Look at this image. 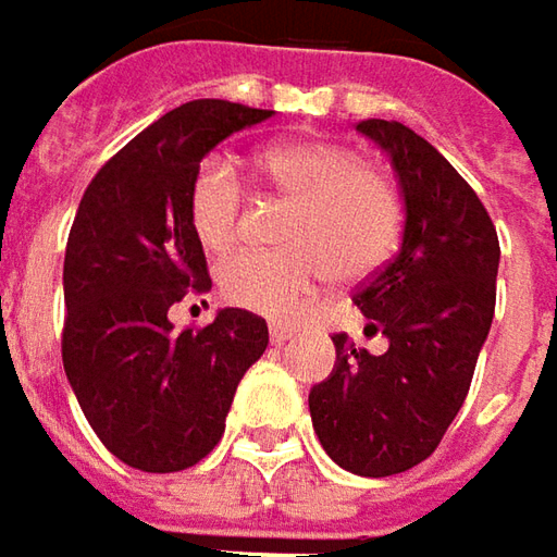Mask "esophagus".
<instances>
[{
  "label": "esophagus",
  "instance_id": "1",
  "mask_svg": "<svg viewBox=\"0 0 557 557\" xmlns=\"http://www.w3.org/2000/svg\"><path fill=\"white\" fill-rule=\"evenodd\" d=\"M268 330H271V342H274V345H283V342H289V338H293V333H296L293 326H286V323H280V320H274V323H271Z\"/></svg>",
  "mask_w": 557,
  "mask_h": 557
}]
</instances>
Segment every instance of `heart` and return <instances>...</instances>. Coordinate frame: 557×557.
I'll list each match as a JSON object with an SVG mask.
<instances>
[{
  "label": "heart",
  "mask_w": 557,
  "mask_h": 557,
  "mask_svg": "<svg viewBox=\"0 0 557 557\" xmlns=\"http://www.w3.org/2000/svg\"><path fill=\"white\" fill-rule=\"evenodd\" d=\"M259 175L293 200L283 227L286 249H243L221 264V296L264 317H296L326 280H363L392 259L404 227L394 182L363 163L355 147L330 138H296L268 147ZM187 219L209 252L243 237L246 184L234 160L212 153L194 172Z\"/></svg>",
  "instance_id": "1"
}]
</instances>
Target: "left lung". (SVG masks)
Listing matches in <instances>:
<instances>
[{
	"instance_id": "obj_1",
	"label": "left lung",
	"mask_w": 557,
	"mask_h": 557,
	"mask_svg": "<svg viewBox=\"0 0 557 557\" xmlns=\"http://www.w3.org/2000/svg\"><path fill=\"white\" fill-rule=\"evenodd\" d=\"M357 128L392 153L407 202L400 252L355 289L367 336H388V351L336 333V370L308 407L333 462L388 478L437 450L469 394L496 308L499 237L471 184L410 125Z\"/></svg>"
}]
</instances>
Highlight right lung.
I'll return each instance as SVG.
<instances>
[{"label": "right lung", "mask_w": 557, "mask_h": 557, "mask_svg": "<svg viewBox=\"0 0 557 557\" xmlns=\"http://www.w3.org/2000/svg\"><path fill=\"white\" fill-rule=\"evenodd\" d=\"M271 113L219 98L175 107L113 153L79 200L61 357L91 432L132 469L182 471L215 450L243 373L268 348L252 311L224 308L175 333L169 308L212 286L187 219L194 172Z\"/></svg>", "instance_id": "right-lung-1"}]
</instances>
